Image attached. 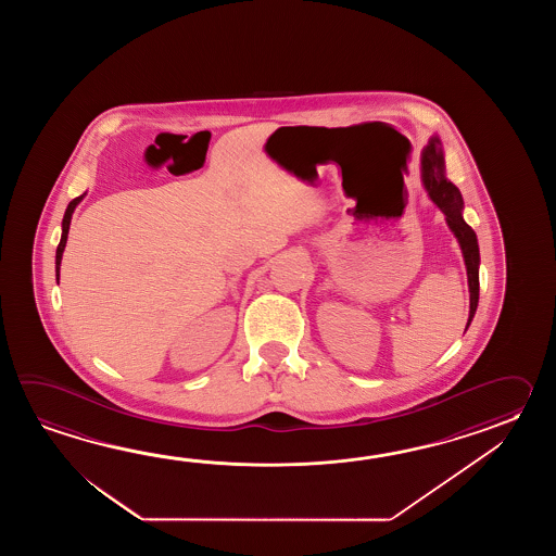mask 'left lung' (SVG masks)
<instances>
[{
    "mask_svg": "<svg viewBox=\"0 0 556 556\" xmlns=\"http://www.w3.org/2000/svg\"><path fill=\"white\" fill-rule=\"evenodd\" d=\"M421 178H424V187L429 199L438 204L441 213L445 214L447 226L462 247L467 280H469V319H467V328H469L479 304V264H481L479 244L471 226L463 220L462 192L450 178L445 177V156L438 137H431L421 153Z\"/></svg>",
    "mask_w": 556,
    "mask_h": 556,
    "instance_id": "8db88e82",
    "label": "left lung"
}]
</instances>
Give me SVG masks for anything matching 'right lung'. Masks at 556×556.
<instances>
[{
    "label": "right lung",
    "mask_w": 556,
    "mask_h": 556,
    "mask_svg": "<svg viewBox=\"0 0 556 556\" xmlns=\"http://www.w3.org/2000/svg\"><path fill=\"white\" fill-rule=\"evenodd\" d=\"M84 197L85 194H81V197L73 199V201L67 204V211H65L63 223H61L60 247H58V252H55V276H58V280H60L61 258H63V250H65V244H67V235H70V225H72L73 211H75V206H77L79 202L84 201Z\"/></svg>",
    "instance_id": "1"
}]
</instances>
